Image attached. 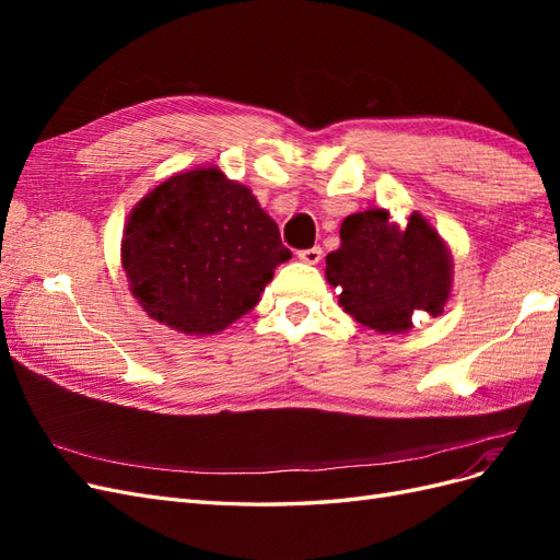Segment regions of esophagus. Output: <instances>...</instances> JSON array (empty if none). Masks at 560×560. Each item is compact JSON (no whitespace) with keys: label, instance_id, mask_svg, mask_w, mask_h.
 <instances>
[{"label":"esophagus","instance_id":"34e87169","mask_svg":"<svg viewBox=\"0 0 560 560\" xmlns=\"http://www.w3.org/2000/svg\"><path fill=\"white\" fill-rule=\"evenodd\" d=\"M296 254H299V259L303 264H317L322 259V247L315 245V247H308V249H299Z\"/></svg>","mask_w":560,"mask_h":560}]
</instances>
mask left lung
Instances as JSON below:
<instances>
[{"label":"left lung","mask_w":560,"mask_h":560,"mask_svg":"<svg viewBox=\"0 0 560 560\" xmlns=\"http://www.w3.org/2000/svg\"><path fill=\"white\" fill-rule=\"evenodd\" d=\"M325 276L352 319L378 334H406L413 313H444L453 257L420 212L397 224L389 210L369 208L343 219L341 247L327 254Z\"/></svg>","instance_id":"1"}]
</instances>
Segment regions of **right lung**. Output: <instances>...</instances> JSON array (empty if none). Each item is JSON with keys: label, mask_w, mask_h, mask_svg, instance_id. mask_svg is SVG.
I'll use <instances>...</instances> for the list:
<instances>
[{"label": "right lung", "mask_w": 560, "mask_h": 560, "mask_svg": "<svg viewBox=\"0 0 560 560\" xmlns=\"http://www.w3.org/2000/svg\"><path fill=\"white\" fill-rule=\"evenodd\" d=\"M292 259L278 224L217 165L177 173L128 214L121 266L142 311L186 336L224 331Z\"/></svg>", "instance_id": "add662e5"}]
</instances>
